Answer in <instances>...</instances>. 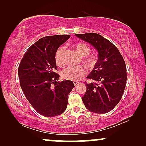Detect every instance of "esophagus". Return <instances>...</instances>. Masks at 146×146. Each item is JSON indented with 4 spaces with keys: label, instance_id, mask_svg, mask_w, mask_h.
I'll use <instances>...</instances> for the list:
<instances>
[{
    "label": "esophagus",
    "instance_id": "esophagus-1",
    "mask_svg": "<svg viewBox=\"0 0 146 146\" xmlns=\"http://www.w3.org/2000/svg\"><path fill=\"white\" fill-rule=\"evenodd\" d=\"M73 84H74V85H75V86H78V85L79 82H78V81H74V82H73Z\"/></svg>",
    "mask_w": 146,
    "mask_h": 146
}]
</instances>
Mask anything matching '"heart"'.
<instances>
[{
	"mask_svg": "<svg viewBox=\"0 0 146 146\" xmlns=\"http://www.w3.org/2000/svg\"><path fill=\"white\" fill-rule=\"evenodd\" d=\"M77 52L82 56H86L84 61L88 66H93L97 61V58L95 55H88L90 48L85 43H78L75 46ZM64 52V46H60L56 53L55 59L57 65L60 67L64 66L65 62L63 55ZM86 74V69L83 66H68L62 72V77L65 80L71 81H78L81 80L83 76Z\"/></svg>",
	"mask_w": 146,
	"mask_h": 146,
	"instance_id": "heart-1",
	"label": "heart"
}]
</instances>
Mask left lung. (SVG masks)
I'll return each instance as SVG.
<instances>
[{"instance_id":"8db88e82","label":"left lung","mask_w":146,"mask_h":146,"mask_svg":"<svg viewBox=\"0 0 146 146\" xmlns=\"http://www.w3.org/2000/svg\"><path fill=\"white\" fill-rule=\"evenodd\" d=\"M93 46L98 52V60L87 76L95 82L86 84V91L82 98L89 111L106 113L119 102L127 80L126 66L118 48L111 42L95 33L75 34Z\"/></svg>"}]
</instances>
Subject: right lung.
I'll return each instance as SVG.
<instances>
[{
  "label": "right lung",
  "instance_id": "obj_1",
  "mask_svg": "<svg viewBox=\"0 0 146 146\" xmlns=\"http://www.w3.org/2000/svg\"><path fill=\"white\" fill-rule=\"evenodd\" d=\"M69 35L48 36L31 45L22 58L18 73L23 93L33 108L42 116L56 117L66 109L73 82H60L56 53Z\"/></svg>",
  "mask_w": 146,
  "mask_h": 146
}]
</instances>
